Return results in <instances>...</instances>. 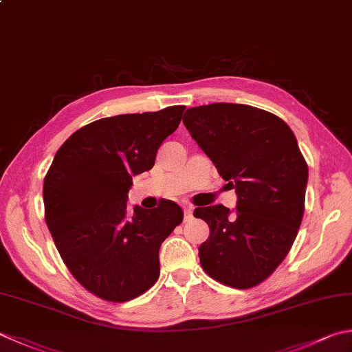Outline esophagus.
Here are the masks:
<instances>
[{"instance_id": "obj_1", "label": "esophagus", "mask_w": 352, "mask_h": 352, "mask_svg": "<svg viewBox=\"0 0 352 352\" xmlns=\"http://www.w3.org/2000/svg\"><path fill=\"white\" fill-rule=\"evenodd\" d=\"M184 221H189L192 218V213H194V209H192V206H184Z\"/></svg>"}]
</instances>
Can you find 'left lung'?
Returning <instances> with one entry per match:
<instances>
[{"label": "left lung", "mask_w": 352, "mask_h": 352, "mask_svg": "<svg viewBox=\"0 0 352 352\" xmlns=\"http://www.w3.org/2000/svg\"><path fill=\"white\" fill-rule=\"evenodd\" d=\"M184 126L235 189L232 213L223 204L197 208L209 238L199 245L203 270L233 288L267 279L290 252L305 209L308 166L287 123L241 103L186 109Z\"/></svg>", "instance_id": "8db88e82"}]
</instances>
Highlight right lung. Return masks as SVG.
Instances as JSON below:
<instances>
[{
  "instance_id": "obj_1",
  "label": "right lung",
  "mask_w": 352,
  "mask_h": 352,
  "mask_svg": "<svg viewBox=\"0 0 352 352\" xmlns=\"http://www.w3.org/2000/svg\"><path fill=\"white\" fill-rule=\"evenodd\" d=\"M184 108L88 123L68 137L47 172L48 230L76 280L102 299L131 300L158 279V250L183 221V210L163 199L158 208L129 212L126 199L133 177L153 169Z\"/></svg>"
}]
</instances>
